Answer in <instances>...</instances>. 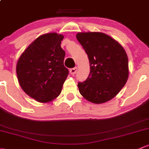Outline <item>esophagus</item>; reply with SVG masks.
<instances>
[{"instance_id": "esophagus-1", "label": "esophagus", "mask_w": 149, "mask_h": 149, "mask_svg": "<svg viewBox=\"0 0 149 149\" xmlns=\"http://www.w3.org/2000/svg\"><path fill=\"white\" fill-rule=\"evenodd\" d=\"M77 70V67H74V68L70 69V73L72 75H74V74H75V73H76Z\"/></svg>"}]
</instances>
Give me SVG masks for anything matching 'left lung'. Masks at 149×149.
I'll return each mask as SVG.
<instances>
[{"mask_svg":"<svg viewBox=\"0 0 149 149\" xmlns=\"http://www.w3.org/2000/svg\"><path fill=\"white\" fill-rule=\"evenodd\" d=\"M90 62V72L78 82L80 94L87 100L101 104L113 99L128 78V59L123 47L101 32H79L76 35Z\"/></svg>","mask_w":149,"mask_h":149,"instance_id":"obj_1","label":"left lung"}]
</instances>
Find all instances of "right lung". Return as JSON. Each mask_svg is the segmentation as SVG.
<instances>
[{"label": "right lung", "mask_w": 149, "mask_h": 149, "mask_svg": "<svg viewBox=\"0 0 149 149\" xmlns=\"http://www.w3.org/2000/svg\"><path fill=\"white\" fill-rule=\"evenodd\" d=\"M64 36L43 34L22 53L16 64L18 80L22 90L36 101L48 102L61 93L69 74L64 65L65 52L61 47Z\"/></svg>", "instance_id": "obj_1"}]
</instances>
